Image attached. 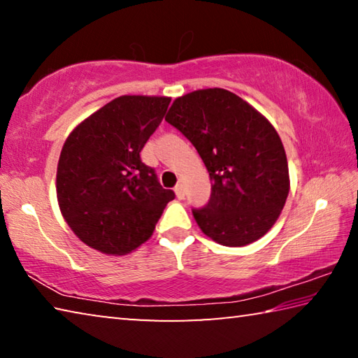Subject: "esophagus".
<instances>
[{
    "instance_id": "esophagus-1",
    "label": "esophagus",
    "mask_w": 358,
    "mask_h": 358,
    "mask_svg": "<svg viewBox=\"0 0 358 358\" xmlns=\"http://www.w3.org/2000/svg\"><path fill=\"white\" fill-rule=\"evenodd\" d=\"M175 194H177V197L180 199V201H181V199H185V189H183V185L178 183L177 186H175Z\"/></svg>"
}]
</instances>
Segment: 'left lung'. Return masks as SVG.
Here are the masks:
<instances>
[{
    "label": "left lung",
    "instance_id": "left-lung-1",
    "mask_svg": "<svg viewBox=\"0 0 358 358\" xmlns=\"http://www.w3.org/2000/svg\"><path fill=\"white\" fill-rule=\"evenodd\" d=\"M166 121L201 155L211 196L192 208L205 235L224 246H245L268 232L289 194L282 142L268 120L237 94L199 90L175 99Z\"/></svg>",
    "mask_w": 358,
    "mask_h": 358
}]
</instances>
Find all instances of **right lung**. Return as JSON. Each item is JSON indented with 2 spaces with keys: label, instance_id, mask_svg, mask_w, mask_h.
Wrapping results in <instances>:
<instances>
[{
  "label": "right lung",
  "instance_id": "right-lung-1",
  "mask_svg": "<svg viewBox=\"0 0 358 358\" xmlns=\"http://www.w3.org/2000/svg\"><path fill=\"white\" fill-rule=\"evenodd\" d=\"M171 98L120 96L71 132L58 161L57 196L85 245L123 256L145 243L175 192L159 185L141 151Z\"/></svg>",
  "mask_w": 358,
  "mask_h": 358
}]
</instances>
